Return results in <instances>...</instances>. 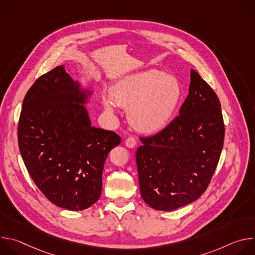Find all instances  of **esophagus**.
Returning a JSON list of instances; mask_svg holds the SVG:
<instances>
[{
  "label": "esophagus",
  "instance_id": "34e87169",
  "mask_svg": "<svg viewBox=\"0 0 255 255\" xmlns=\"http://www.w3.org/2000/svg\"><path fill=\"white\" fill-rule=\"evenodd\" d=\"M125 145L128 148H134L136 146V140L132 137H129L125 140Z\"/></svg>",
  "mask_w": 255,
  "mask_h": 255
}]
</instances>
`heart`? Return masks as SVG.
I'll use <instances>...</instances> for the list:
<instances>
[{
  "mask_svg": "<svg viewBox=\"0 0 255 255\" xmlns=\"http://www.w3.org/2000/svg\"><path fill=\"white\" fill-rule=\"evenodd\" d=\"M104 98V107L110 114L117 107L128 109L131 125L141 133L153 134L163 130L172 120L183 98L179 81L158 69L143 70L119 80Z\"/></svg>",
  "mask_w": 255,
  "mask_h": 255,
  "instance_id": "heart-1",
  "label": "heart"
}]
</instances>
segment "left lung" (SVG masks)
Listing matches in <instances>:
<instances>
[{"label":"left lung","instance_id":"1","mask_svg":"<svg viewBox=\"0 0 255 255\" xmlns=\"http://www.w3.org/2000/svg\"><path fill=\"white\" fill-rule=\"evenodd\" d=\"M224 134L220 101L192 69L179 115L156 135L140 137L136 163L143 201L172 211L200 198L219 161Z\"/></svg>","mask_w":255,"mask_h":255}]
</instances>
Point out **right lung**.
Returning a JSON list of instances; mask_svg holds the SVG:
<instances>
[{
    "mask_svg": "<svg viewBox=\"0 0 255 255\" xmlns=\"http://www.w3.org/2000/svg\"><path fill=\"white\" fill-rule=\"evenodd\" d=\"M92 96L56 66L27 92L18 125L20 153L35 185L70 211L99 200L105 161L121 142L115 132L92 126L86 108Z\"/></svg>",
    "mask_w": 255,
    "mask_h": 255,
    "instance_id": "1",
    "label": "right lung"
}]
</instances>
